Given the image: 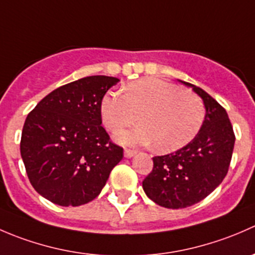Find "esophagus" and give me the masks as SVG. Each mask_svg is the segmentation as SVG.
I'll return each mask as SVG.
<instances>
[{
	"label": "esophagus",
	"instance_id": "1",
	"mask_svg": "<svg viewBox=\"0 0 255 255\" xmlns=\"http://www.w3.org/2000/svg\"><path fill=\"white\" fill-rule=\"evenodd\" d=\"M135 153H137V151L132 150V149H125V156L128 159L133 158V156L135 155Z\"/></svg>",
	"mask_w": 255,
	"mask_h": 255
}]
</instances>
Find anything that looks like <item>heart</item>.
<instances>
[{"label": "heart", "mask_w": 255, "mask_h": 255, "mask_svg": "<svg viewBox=\"0 0 255 255\" xmlns=\"http://www.w3.org/2000/svg\"><path fill=\"white\" fill-rule=\"evenodd\" d=\"M101 118L107 129H121L139 115V126L120 130L115 138L123 145H155L170 153L187 145L205 120V106L196 94L155 78L128 85L125 94L109 91L102 97Z\"/></svg>", "instance_id": "1"}]
</instances>
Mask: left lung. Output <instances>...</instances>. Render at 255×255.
<instances>
[{
	"instance_id": "obj_1",
	"label": "left lung",
	"mask_w": 255,
	"mask_h": 255,
	"mask_svg": "<svg viewBox=\"0 0 255 255\" xmlns=\"http://www.w3.org/2000/svg\"><path fill=\"white\" fill-rule=\"evenodd\" d=\"M191 87L205 105V120L196 137L174 153L154 156L153 170L143 180L146 196L159 206L185 208L207 197L227 175L235 133L226 110L206 91Z\"/></svg>"
}]
</instances>
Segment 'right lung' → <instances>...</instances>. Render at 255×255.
<instances>
[{
	"instance_id": "right-lung-1",
	"label": "right lung",
	"mask_w": 255,
	"mask_h": 255,
	"mask_svg": "<svg viewBox=\"0 0 255 255\" xmlns=\"http://www.w3.org/2000/svg\"><path fill=\"white\" fill-rule=\"evenodd\" d=\"M120 81L95 75L58 87L25 118L20 155L35 191L60 206H80L97 197L123 149L101 123L102 97Z\"/></svg>"
}]
</instances>
